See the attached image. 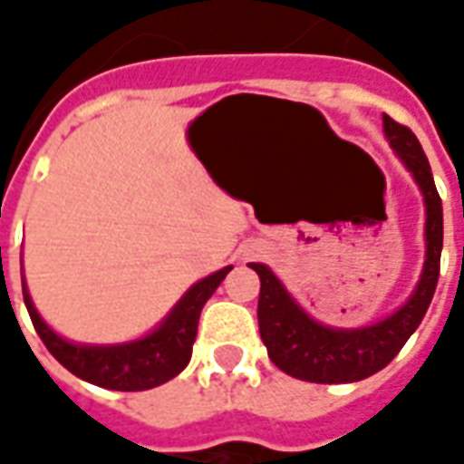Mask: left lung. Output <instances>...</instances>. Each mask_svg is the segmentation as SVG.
<instances>
[{
    "instance_id": "8db88e82",
    "label": "left lung",
    "mask_w": 464,
    "mask_h": 464,
    "mask_svg": "<svg viewBox=\"0 0 464 464\" xmlns=\"http://www.w3.org/2000/svg\"><path fill=\"white\" fill-rule=\"evenodd\" d=\"M382 129L392 151L408 166L412 179L418 181L425 196V268L420 276L415 293L408 303L388 315L385 321L372 323L365 328H328L313 321L273 271L263 263H251L261 278L258 295V328L261 341L268 348V358L276 368L293 378L308 382H355L370 378L395 358L400 348L418 331L425 318L428 305L435 295L440 276V253H442V201L432 181L428 156L420 146L418 136L408 126L392 121L382 114Z\"/></svg>"
}]
</instances>
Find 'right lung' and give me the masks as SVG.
<instances>
[{"mask_svg": "<svg viewBox=\"0 0 464 464\" xmlns=\"http://www.w3.org/2000/svg\"><path fill=\"white\" fill-rule=\"evenodd\" d=\"M231 268L233 266H226L191 285L156 331L121 345H76L64 341L42 321L24 283L22 291L39 338L69 372H74L76 378L86 382H94L99 388L133 392V390H149L169 382L188 365L203 305Z\"/></svg>", "mask_w": 464, "mask_h": 464, "instance_id": "add662e5", "label": "right lung"}]
</instances>
